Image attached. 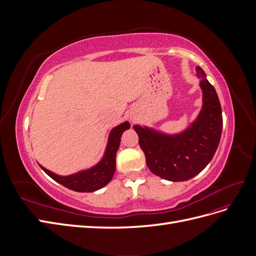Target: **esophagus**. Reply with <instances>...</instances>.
<instances>
[{"label":"esophagus","mask_w":256,"mask_h":256,"mask_svg":"<svg viewBox=\"0 0 256 256\" xmlns=\"http://www.w3.org/2000/svg\"><path fill=\"white\" fill-rule=\"evenodd\" d=\"M131 120H132V118H131Z\"/></svg>","instance_id":"esophagus-1"}]
</instances>
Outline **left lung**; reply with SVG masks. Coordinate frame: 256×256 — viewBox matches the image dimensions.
<instances>
[{"label":"left lung","mask_w":256,"mask_h":256,"mask_svg":"<svg viewBox=\"0 0 256 256\" xmlns=\"http://www.w3.org/2000/svg\"><path fill=\"white\" fill-rule=\"evenodd\" d=\"M203 94L198 118L180 134H168L147 126L134 125L138 144L150 171L170 182L194 177L212 161L222 134V110L218 95L200 67L196 68Z\"/></svg>","instance_id":"left-lung-1"}]
</instances>
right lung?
<instances>
[{"instance_id": "1", "label": "right lung", "mask_w": 256, "mask_h": 256, "mask_svg": "<svg viewBox=\"0 0 256 256\" xmlns=\"http://www.w3.org/2000/svg\"><path fill=\"white\" fill-rule=\"evenodd\" d=\"M130 128V124L128 122H124L118 126L114 127L109 134L108 144L102 158L97 164L86 170L76 172L72 175L62 176L53 173L49 170L40 166L47 173L52 180L63 184L64 187L76 191V192H92L104 188V186L109 184L115 172L116 168V152L120 144V138L125 130Z\"/></svg>"}]
</instances>
